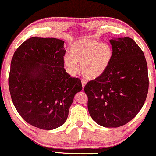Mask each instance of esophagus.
I'll return each mask as SVG.
<instances>
[{
    "instance_id": "34e87169",
    "label": "esophagus",
    "mask_w": 156,
    "mask_h": 156,
    "mask_svg": "<svg viewBox=\"0 0 156 156\" xmlns=\"http://www.w3.org/2000/svg\"><path fill=\"white\" fill-rule=\"evenodd\" d=\"M87 84V81L85 80H84V79H82V87L84 88V86L86 85Z\"/></svg>"
}]
</instances>
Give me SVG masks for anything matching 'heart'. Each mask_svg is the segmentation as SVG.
Returning <instances> with one entry per match:
<instances>
[{
  "mask_svg": "<svg viewBox=\"0 0 156 156\" xmlns=\"http://www.w3.org/2000/svg\"><path fill=\"white\" fill-rule=\"evenodd\" d=\"M113 50L108 44L90 38H83L72 44L70 54L64 57V63L70 74L81 72L88 80H95L105 73L111 63Z\"/></svg>",
  "mask_w": 156,
  "mask_h": 156,
  "instance_id": "b5f03b06",
  "label": "heart"
}]
</instances>
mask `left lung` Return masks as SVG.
<instances>
[{"mask_svg": "<svg viewBox=\"0 0 156 156\" xmlns=\"http://www.w3.org/2000/svg\"><path fill=\"white\" fill-rule=\"evenodd\" d=\"M111 63L100 77L84 87L92 120L105 127L122 126L136 116L148 92V74L144 54L129 37L110 40Z\"/></svg>", "mask_w": 156, "mask_h": 156, "instance_id": "obj_1", "label": "left lung"}]
</instances>
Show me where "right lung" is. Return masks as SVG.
I'll return each instance as SVG.
<instances>
[{
  "label": "right lung",
  "mask_w": 156,
  "mask_h": 156,
  "mask_svg": "<svg viewBox=\"0 0 156 156\" xmlns=\"http://www.w3.org/2000/svg\"><path fill=\"white\" fill-rule=\"evenodd\" d=\"M64 44L55 38H30L11 60L9 86L14 106L26 122L42 130L63 125L82 90L80 79L64 69Z\"/></svg>",
  "instance_id": "add662e5"
}]
</instances>
